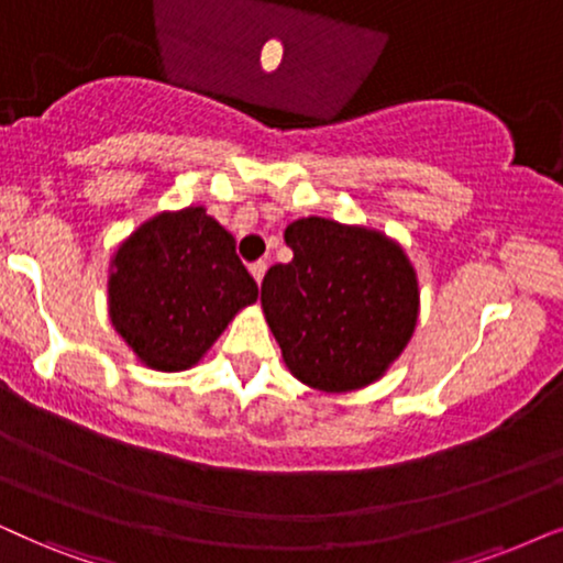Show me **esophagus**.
Listing matches in <instances>:
<instances>
[{
    "instance_id": "34e87169",
    "label": "esophagus",
    "mask_w": 563,
    "mask_h": 563,
    "mask_svg": "<svg viewBox=\"0 0 563 563\" xmlns=\"http://www.w3.org/2000/svg\"><path fill=\"white\" fill-rule=\"evenodd\" d=\"M251 274L255 282H264V274H266V261H255V264H251Z\"/></svg>"
}]
</instances>
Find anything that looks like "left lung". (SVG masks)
Returning <instances> with one entry per match:
<instances>
[{"mask_svg": "<svg viewBox=\"0 0 563 563\" xmlns=\"http://www.w3.org/2000/svg\"><path fill=\"white\" fill-rule=\"evenodd\" d=\"M284 240L295 255L268 268L261 305L291 375L325 393L375 383L419 318V284L404 247L323 217L297 219Z\"/></svg>", "mask_w": 563, "mask_h": 563, "instance_id": "1", "label": "left lung"}]
</instances>
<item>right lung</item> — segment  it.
<instances>
[{"instance_id":"obj_1","label":"right lung","mask_w":563,"mask_h":563,"mask_svg":"<svg viewBox=\"0 0 563 563\" xmlns=\"http://www.w3.org/2000/svg\"><path fill=\"white\" fill-rule=\"evenodd\" d=\"M111 268L115 331L152 369H188L235 312L258 299L235 238L201 207L152 217L119 247Z\"/></svg>"}]
</instances>
